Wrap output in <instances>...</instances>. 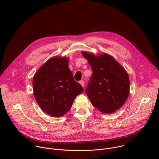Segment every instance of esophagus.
<instances>
[{
    "label": "esophagus",
    "instance_id": "1",
    "mask_svg": "<svg viewBox=\"0 0 159 159\" xmlns=\"http://www.w3.org/2000/svg\"><path fill=\"white\" fill-rule=\"evenodd\" d=\"M79 83H80V84L83 87H84V85H85V82H84V80H80V81L79 82Z\"/></svg>",
    "mask_w": 159,
    "mask_h": 159
}]
</instances>
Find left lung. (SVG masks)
<instances>
[{
	"label": "left lung",
	"mask_w": 159,
	"mask_h": 159,
	"mask_svg": "<svg viewBox=\"0 0 159 159\" xmlns=\"http://www.w3.org/2000/svg\"><path fill=\"white\" fill-rule=\"evenodd\" d=\"M91 66L93 76L85 93L92 104L104 114L120 109L129 94V79L125 68L111 55L82 51Z\"/></svg>",
	"instance_id": "8db88e82"
}]
</instances>
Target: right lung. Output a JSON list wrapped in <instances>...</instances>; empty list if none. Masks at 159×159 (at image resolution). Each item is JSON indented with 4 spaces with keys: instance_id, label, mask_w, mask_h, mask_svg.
<instances>
[{
    "instance_id": "add662e5",
    "label": "right lung",
    "mask_w": 159,
    "mask_h": 159,
    "mask_svg": "<svg viewBox=\"0 0 159 159\" xmlns=\"http://www.w3.org/2000/svg\"><path fill=\"white\" fill-rule=\"evenodd\" d=\"M69 57L55 56L42 65L33 79L34 98L50 116L61 117L69 111L77 96L83 93L69 67Z\"/></svg>"
}]
</instances>
